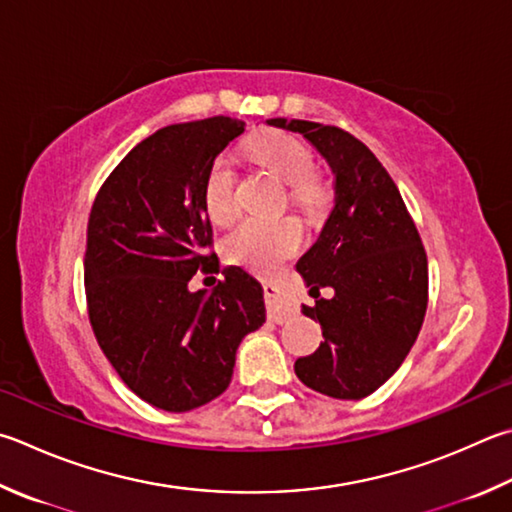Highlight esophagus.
I'll list each match as a JSON object with an SVG mask.
<instances>
[{
    "label": "esophagus",
    "instance_id": "34e87169",
    "mask_svg": "<svg viewBox=\"0 0 512 512\" xmlns=\"http://www.w3.org/2000/svg\"><path fill=\"white\" fill-rule=\"evenodd\" d=\"M264 297H266L268 318H271L273 322L282 324V322H286V320L291 318V315L295 313L293 297L288 295L282 286L266 284V286H264Z\"/></svg>",
    "mask_w": 512,
    "mask_h": 512
}]
</instances>
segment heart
<instances>
[{"label":"heart","mask_w":512,"mask_h":512,"mask_svg":"<svg viewBox=\"0 0 512 512\" xmlns=\"http://www.w3.org/2000/svg\"><path fill=\"white\" fill-rule=\"evenodd\" d=\"M253 159L288 185V199L300 208L322 201V185L313 174L315 159L309 147L288 134H268L250 143ZM237 172L230 156H217L203 183V206L215 224L235 215ZM302 244V228L293 219H241L224 237V257L230 264L257 275H271Z\"/></svg>","instance_id":"obj_1"}]
</instances>
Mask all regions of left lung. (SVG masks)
I'll return each mask as SVG.
<instances>
[{"mask_svg": "<svg viewBox=\"0 0 512 512\" xmlns=\"http://www.w3.org/2000/svg\"><path fill=\"white\" fill-rule=\"evenodd\" d=\"M302 134L333 172V208L320 237L297 262L317 297L302 304L320 322L324 342L295 360L306 387L340 401L374 394L396 374L416 342L427 309V257L392 176L356 136L311 120H266Z\"/></svg>", "mask_w": 512, "mask_h": 512, "instance_id": "8db88e82", "label": "left lung"}]
</instances>
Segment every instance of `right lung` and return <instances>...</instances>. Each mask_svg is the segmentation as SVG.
<instances>
[{
	"label": "right lung",
	"instance_id": "add662e5",
	"mask_svg": "<svg viewBox=\"0 0 512 512\" xmlns=\"http://www.w3.org/2000/svg\"><path fill=\"white\" fill-rule=\"evenodd\" d=\"M244 129L228 116L159 129L109 174L89 215L85 288L96 340L120 380L165 412L224 394L241 340L266 322L264 288L241 268H224L226 282L212 291L188 288L199 268H215L203 183Z\"/></svg>",
	"mask_w": 512,
	"mask_h": 512
}]
</instances>
